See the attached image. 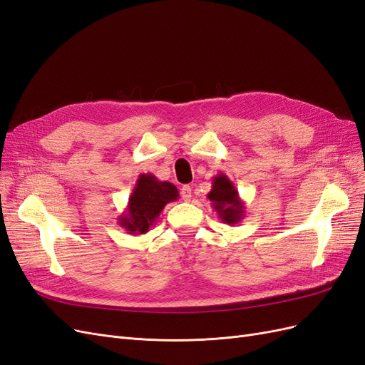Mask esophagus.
Masks as SVG:
<instances>
[{
  "label": "esophagus",
  "mask_w": 365,
  "mask_h": 365,
  "mask_svg": "<svg viewBox=\"0 0 365 365\" xmlns=\"http://www.w3.org/2000/svg\"><path fill=\"white\" fill-rule=\"evenodd\" d=\"M181 197L184 201H190V197H192V187L190 185H182Z\"/></svg>",
  "instance_id": "1"
}]
</instances>
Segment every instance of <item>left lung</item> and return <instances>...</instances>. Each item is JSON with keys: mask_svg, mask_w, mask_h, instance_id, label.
<instances>
[{"mask_svg": "<svg viewBox=\"0 0 365 365\" xmlns=\"http://www.w3.org/2000/svg\"><path fill=\"white\" fill-rule=\"evenodd\" d=\"M219 219L227 225L239 224L245 216V204L227 175L219 173L213 178L212 190L207 195Z\"/></svg>", "mask_w": 365, "mask_h": 365, "instance_id": "left-lung-1", "label": "left lung"}]
</instances>
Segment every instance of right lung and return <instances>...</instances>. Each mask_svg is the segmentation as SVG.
Returning <instances> with one entry per match:
<instances>
[{"mask_svg": "<svg viewBox=\"0 0 365 365\" xmlns=\"http://www.w3.org/2000/svg\"><path fill=\"white\" fill-rule=\"evenodd\" d=\"M180 197L178 189L169 181H160L155 175L141 173L132 190L125 212L118 216V225L129 235H146L155 224L163 208Z\"/></svg>", "mask_w": 365, "mask_h": 365, "instance_id": "1", "label": "right lung"}]
</instances>
